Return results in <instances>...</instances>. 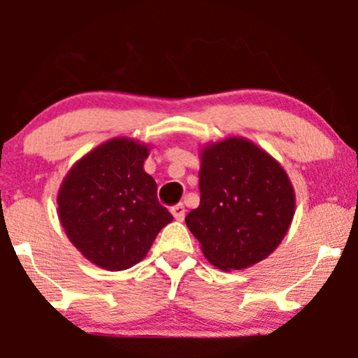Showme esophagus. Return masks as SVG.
<instances>
[{"instance_id":"34e87169","label":"esophagus","mask_w":358,"mask_h":358,"mask_svg":"<svg viewBox=\"0 0 358 358\" xmlns=\"http://www.w3.org/2000/svg\"><path fill=\"white\" fill-rule=\"evenodd\" d=\"M170 211H171V215H173V218H175L176 221H183L185 213H187V210H185L183 205H175V206H171Z\"/></svg>"}]
</instances>
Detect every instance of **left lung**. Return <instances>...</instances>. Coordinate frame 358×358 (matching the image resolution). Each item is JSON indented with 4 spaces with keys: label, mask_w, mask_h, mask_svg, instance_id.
Here are the masks:
<instances>
[{
    "label": "left lung",
    "mask_w": 358,
    "mask_h": 358,
    "mask_svg": "<svg viewBox=\"0 0 358 358\" xmlns=\"http://www.w3.org/2000/svg\"><path fill=\"white\" fill-rule=\"evenodd\" d=\"M200 193V206L185 221L206 259L223 271L268 257L286 236L296 206L282 166L244 138L205 148Z\"/></svg>",
    "instance_id": "obj_1"
}]
</instances>
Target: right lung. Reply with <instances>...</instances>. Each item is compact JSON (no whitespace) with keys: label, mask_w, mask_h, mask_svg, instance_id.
I'll list each match as a JSON object with an SVG mask.
<instances>
[{"label":"right lung","mask_w":358,"mask_h":358,"mask_svg":"<svg viewBox=\"0 0 358 358\" xmlns=\"http://www.w3.org/2000/svg\"><path fill=\"white\" fill-rule=\"evenodd\" d=\"M145 145L108 140L72 166L57 194L59 218L78 250L108 271L132 268L173 220L143 170Z\"/></svg>","instance_id":"obj_1"}]
</instances>
